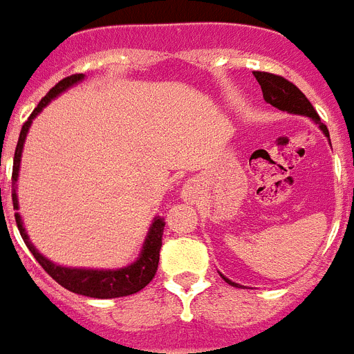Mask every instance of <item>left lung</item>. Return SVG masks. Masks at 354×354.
<instances>
[{"mask_svg": "<svg viewBox=\"0 0 354 354\" xmlns=\"http://www.w3.org/2000/svg\"><path fill=\"white\" fill-rule=\"evenodd\" d=\"M253 75H254V78L258 80L260 87H262L263 100H266L267 103H270L272 106H276V109H279V110H285V112H288V113H299V115H306V118L312 119L315 124H319V128H321V130L324 131L326 137L330 139V131H328V128H326L324 122H321L319 113L315 112V109L312 106V103L306 100L305 94H303V92H301L296 85L292 84V82H288V80H285L283 76L272 75V73L253 71ZM224 281L232 285V287L241 288V285L233 283V281H230L228 278H224Z\"/></svg>", "mask_w": 354, "mask_h": 354, "instance_id": "obj_1", "label": "left lung"}]
</instances>
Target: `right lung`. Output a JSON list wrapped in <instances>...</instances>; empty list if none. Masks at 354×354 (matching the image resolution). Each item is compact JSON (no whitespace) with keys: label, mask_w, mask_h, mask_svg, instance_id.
<instances>
[{"label":"right lung","mask_w":354,"mask_h":354,"mask_svg":"<svg viewBox=\"0 0 354 354\" xmlns=\"http://www.w3.org/2000/svg\"><path fill=\"white\" fill-rule=\"evenodd\" d=\"M82 80H84V75H71L67 76V78L60 80V82H58V84L39 101V104L35 106V110L32 112L28 121L24 122L23 128H21L19 140H17V146H15L14 169H12V203H14V210L19 208L17 194H15V181H17V176H19L21 153H23L24 139H26V133H28L30 130V124H32L33 119L41 113V110L44 109L49 101L53 100V97H57L58 94L66 91V88L73 87L75 84L82 82ZM15 223H17V228H19V233L21 236H23L24 244L28 245V250L32 251V254L35 257L37 262L41 263L42 269H44L58 285H62L64 288L75 292V294H80V296L97 297V299L130 296V294L142 290V288L155 278L156 269H158L160 248H162V235H164L165 226L162 217H155L153 224L149 226V232H147V236L146 241H144L142 251H140L139 258H137L131 266L115 270L73 269V267L57 266V263H53L46 257H42V254L35 250V245L30 242L19 214H15Z\"/></svg>","instance_id":"right-lung-1"}]
</instances>
